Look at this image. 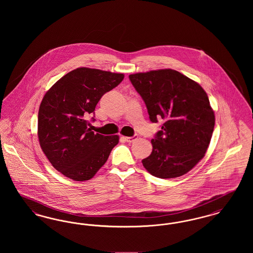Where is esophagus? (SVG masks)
<instances>
[{"instance_id":"34e87169","label":"esophagus","mask_w":253,"mask_h":253,"mask_svg":"<svg viewBox=\"0 0 253 253\" xmlns=\"http://www.w3.org/2000/svg\"><path fill=\"white\" fill-rule=\"evenodd\" d=\"M125 139V141L129 142V143H132L133 141H135L137 139V135H133V136H125L123 137Z\"/></svg>"}]
</instances>
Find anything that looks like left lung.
I'll return each instance as SVG.
<instances>
[{
	"mask_svg": "<svg viewBox=\"0 0 253 253\" xmlns=\"http://www.w3.org/2000/svg\"><path fill=\"white\" fill-rule=\"evenodd\" d=\"M144 100L150 121L163 120L152 139V154L144 168L158 178L178 177L204 157L214 128V112L204 89L172 69L129 76Z\"/></svg>",
	"mask_w": 253,
	"mask_h": 253,
	"instance_id": "left-lung-1",
	"label": "left lung"
}]
</instances>
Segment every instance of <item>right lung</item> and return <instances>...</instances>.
<instances>
[{
  "instance_id": "add662e5",
  "label": "right lung",
  "mask_w": 253,
  "mask_h": 253,
  "mask_svg": "<svg viewBox=\"0 0 253 253\" xmlns=\"http://www.w3.org/2000/svg\"><path fill=\"white\" fill-rule=\"evenodd\" d=\"M123 79V74L81 67L63 76L43 96L38 115L39 141L52 166L66 177L91 179L119 143V135L91 131L88 118L101 96Z\"/></svg>"
}]
</instances>
